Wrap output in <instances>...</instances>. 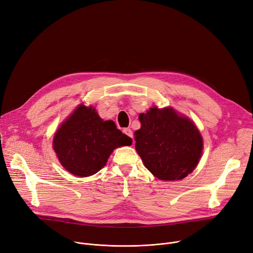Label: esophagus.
Returning <instances> with one entry per match:
<instances>
[{
	"instance_id": "esophagus-1",
	"label": "esophagus",
	"mask_w": 253,
	"mask_h": 253,
	"mask_svg": "<svg viewBox=\"0 0 253 253\" xmlns=\"http://www.w3.org/2000/svg\"><path fill=\"white\" fill-rule=\"evenodd\" d=\"M123 132H124V134H125V135H127L128 137L133 138V132H132V130H131V129L126 128V129H124V130H123Z\"/></svg>"
}]
</instances>
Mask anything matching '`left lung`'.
<instances>
[{
	"label": "left lung",
	"instance_id": "1",
	"mask_svg": "<svg viewBox=\"0 0 253 253\" xmlns=\"http://www.w3.org/2000/svg\"><path fill=\"white\" fill-rule=\"evenodd\" d=\"M135 149L145 167L158 179L185 178L199 163L203 140L195 124L173 108H150L139 115Z\"/></svg>",
	"mask_w": 253,
	"mask_h": 253
}]
</instances>
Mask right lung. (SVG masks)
<instances>
[{
	"instance_id": "1",
	"label": "right lung",
	"mask_w": 253,
	"mask_h": 253,
	"mask_svg": "<svg viewBox=\"0 0 253 253\" xmlns=\"http://www.w3.org/2000/svg\"><path fill=\"white\" fill-rule=\"evenodd\" d=\"M132 139L111 120H102L94 107L81 104L57 130L53 148L62 166L75 176L88 177L101 170L115 148Z\"/></svg>"
}]
</instances>
